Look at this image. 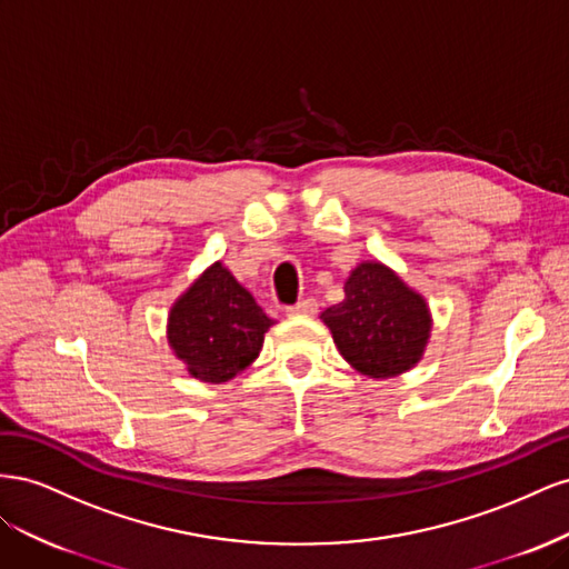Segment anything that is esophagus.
Instances as JSON below:
<instances>
[{
	"label": "esophagus",
	"instance_id": "esophagus-1",
	"mask_svg": "<svg viewBox=\"0 0 569 569\" xmlns=\"http://www.w3.org/2000/svg\"><path fill=\"white\" fill-rule=\"evenodd\" d=\"M284 311H287V316H313V313H318V301L308 297V299H301L297 303L287 306Z\"/></svg>",
	"mask_w": 569,
	"mask_h": 569
}]
</instances>
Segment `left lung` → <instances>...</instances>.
Listing matches in <instances>:
<instances>
[{
	"mask_svg": "<svg viewBox=\"0 0 569 569\" xmlns=\"http://www.w3.org/2000/svg\"><path fill=\"white\" fill-rule=\"evenodd\" d=\"M347 299L322 311L337 349L368 377H396L418 363L429 337L427 303L382 263H360Z\"/></svg>",
	"mask_w": 569,
	"mask_h": 569,
	"instance_id": "left-lung-1",
	"label": "left lung"
}]
</instances>
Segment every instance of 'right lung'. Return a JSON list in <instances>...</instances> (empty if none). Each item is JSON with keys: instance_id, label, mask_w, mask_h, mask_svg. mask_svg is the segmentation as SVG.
Instances as JSON below:
<instances>
[{"instance_id": "1", "label": "right lung", "mask_w": 569, "mask_h": 569, "mask_svg": "<svg viewBox=\"0 0 569 569\" xmlns=\"http://www.w3.org/2000/svg\"><path fill=\"white\" fill-rule=\"evenodd\" d=\"M272 320L228 268L213 263L178 299L168 318V341L201 382H228L263 347Z\"/></svg>"}]
</instances>
